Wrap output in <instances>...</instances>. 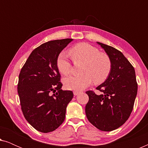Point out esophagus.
I'll list each match as a JSON object with an SVG mask.
<instances>
[{
    "mask_svg": "<svg viewBox=\"0 0 148 148\" xmlns=\"http://www.w3.org/2000/svg\"><path fill=\"white\" fill-rule=\"evenodd\" d=\"M79 93H80L79 91H74V92H73V94H74L75 96H77V95H78L79 94Z\"/></svg>",
    "mask_w": 148,
    "mask_h": 148,
    "instance_id": "34e87169",
    "label": "esophagus"
}]
</instances>
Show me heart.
Returning a JSON list of instances; mask_svg holds the SVG:
<instances>
[{
    "label": "heart",
    "instance_id": "1",
    "mask_svg": "<svg viewBox=\"0 0 148 148\" xmlns=\"http://www.w3.org/2000/svg\"><path fill=\"white\" fill-rule=\"evenodd\" d=\"M69 54L75 63L83 62L79 75L69 76L64 79L67 89L79 91L90 86L94 82L99 84L108 77L112 69V61L108 54L100 52L98 48L88 43L76 44L69 50ZM56 65L59 71L67 75L73 71V64L64 52L58 54Z\"/></svg>",
    "mask_w": 148,
    "mask_h": 148
}]
</instances>
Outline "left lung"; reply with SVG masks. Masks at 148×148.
Masks as SVG:
<instances>
[{
	"mask_svg": "<svg viewBox=\"0 0 148 148\" xmlns=\"http://www.w3.org/2000/svg\"><path fill=\"white\" fill-rule=\"evenodd\" d=\"M112 61V69L106 80L96 88L97 95L88 90L86 114L92 124L103 131L118 129L127 121L132 112L137 93L134 67L121 51L98 42Z\"/></svg>",
	"mask_w": 148,
	"mask_h": 148,
	"instance_id": "obj_1",
	"label": "left lung"
}]
</instances>
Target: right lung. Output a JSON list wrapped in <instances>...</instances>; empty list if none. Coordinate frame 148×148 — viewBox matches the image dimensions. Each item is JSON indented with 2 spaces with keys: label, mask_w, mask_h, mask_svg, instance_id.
<instances>
[{
  "label": "right lung",
  "mask_w": 148,
  "mask_h": 148,
  "mask_svg": "<svg viewBox=\"0 0 148 148\" xmlns=\"http://www.w3.org/2000/svg\"><path fill=\"white\" fill-rule=\"evenodd\" d=\"M73 39L51 40L35 48L21 68L17 92L23 116L34 129L49 133L65 119L73 93L62 90L56 65L60 52Z\"/></svg>",
  "instance_id": "obj_1"
}]
</instances>
